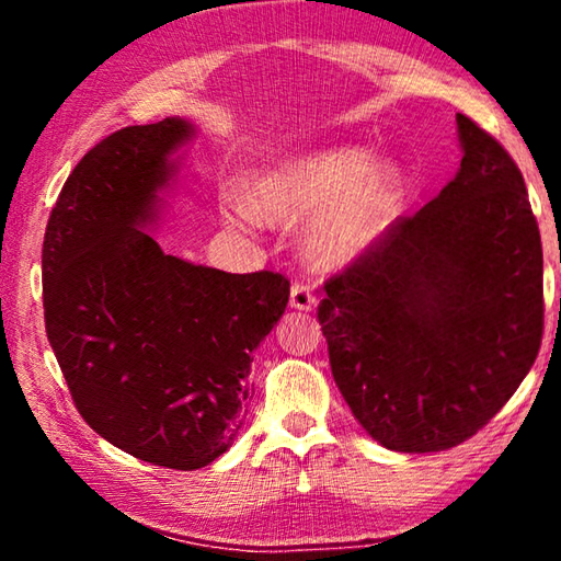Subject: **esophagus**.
Instances as JSON below:
<instances>
[{"mask_svg": "<svg viewBox=\"0 0 561 561\" xmlns=\"http://www.w3.org/2000/svg\"><path fill=\"white\" fill-rule=\"evenodd\" d=\"M289 304H291V309L311 311V309L317 307V297H314V291L309 289V284L294 282L291 284V294H289Z\"/></svg>", "mask_w": 561, "mask_h": 561, "instance_id": "esophagus-1", "label": "esophagus"}]
</instances>
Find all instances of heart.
Returning a JSON list of instances; mask_svg holds the SVG:
<instances>
[{
  "instance_id": "b5f03b06",
  "label": "heart",
  "mask_w": 561,
  "mask_h": 561,
  "mask_svg": "<svg viewBox=\"0 0 561 561\" xmlns=\"http://www.w3.org/2000/svg\"><path fill=\"white\" fill-rule=\"evenodd\" d=\"M403 193L401 170L391 160L368 163L360 148H339L257 175L247 187L252 210L270 222L301 225L307 250L324 264H346L371 244L391 220ZM244 225L254 222L240 210Z\"/></svg>"
}]
</instances>
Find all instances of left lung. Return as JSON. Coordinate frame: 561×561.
<instances>
[{
  "mask_svg": "<svg viewBox=\"0 0 561 561\" xmlns=\"http://www.w3.org/2000/svg\"><path fill=\"white\" fill-rule=\"evenodd\" d=\"M458 138V175L329 277L317 311L351 413L398 453L472 438L542 344V240L525 178L462 113Z\"/></svg>",
  "mask_w": 561,
  "mask_h": 561,
  "instance_id": "left-lung-1",
  "label": "left lung"
}]
</instances>
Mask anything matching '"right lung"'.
<instances>
[{
    "label": "right lung",
    "instance_id": "right-lung-1",
    "mask_svg": "<svg viewBox=\"0 0 561 561\" xmlns=\"http://www.w3.org/2000/svg\"><path fill=\"white\" fill-rule=\"evenodd\" d=\"M183 118L128 126L71 170L42 250L46 336L83 421L138 460L197 470L230 448L250 366L289 301L279 272L165 254L153 222Z\"/></svg>",
    "mask_w": 561,
    "mask_h": 561
}]
</instances>
